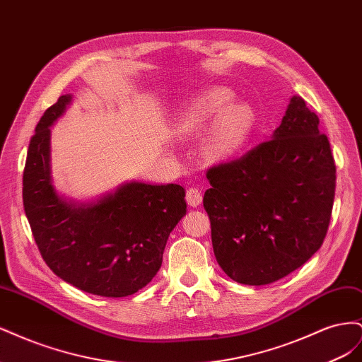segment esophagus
Instances as JSON below:
<instances>
[{
    "label": "esophagus",
    "instance_id": "1",
    "mask_svg": "<svg viewBox=\"0 0 362 362\" xmlns=\"http://www.w3.org/2000/svg\"><path fill=\"white\" fill-rule=\"evenodd\" d=\"M185 199L190 206H198L202 202V192L198 187H190L185 193Z\"/></svg>",
    "mask_w": 362,
    "mask_h": 362
}]
</instances>
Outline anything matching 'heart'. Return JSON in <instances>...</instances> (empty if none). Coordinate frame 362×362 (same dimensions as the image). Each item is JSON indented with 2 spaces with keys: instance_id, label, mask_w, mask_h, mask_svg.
I'll list each match as a JSON object with an SVG mask.
<instances>
[{
  "instance_id": "1",
  "label": "heart",
  "mask_w": 362,
  "mask_h": 362,
  "mask_svg": "<svg viewBox=\"0 0 362 362\" xmlns=\"http://www.w3.org/2000/svg\"><path fill=\"white\" fill-rule=\"evenodd\" d=\"M231 90L213 87L185 105L177 119V131L184 136L199 134L213 121L204 139V152L210 160H223L242 149L254 128V113L246 104H229Z\"/></svg>"
}]
</instances>
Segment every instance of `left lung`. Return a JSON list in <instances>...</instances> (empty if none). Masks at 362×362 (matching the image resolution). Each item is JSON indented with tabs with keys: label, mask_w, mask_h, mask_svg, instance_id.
<instances>
[{
	"label": "left lung",
	"mask_w": 362,
	"mask_h": 362,
	"mask_svg": "<svg viewBox=\"0 0 362 362\" xmlns=\"http://www.w3.org/2000/svg\"><path fill=\"white\" fill-rule=\"evenodd\" d=\"M319 116L293 96L270 140L206 170L204 208L218 266L246 286H266L303 266L331 222L335 163Z\"/></svg>",
	"instance_id": "1"
}]
</instances>
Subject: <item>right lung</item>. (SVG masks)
I'll use <instances>...</instances> for the list:
<instances>
[{
  "mask_svg": "<svg viewBox=\"0 0 362 362\" xmlns=\"http://www.w3.org/2000/svg\"><path fill=\"white\" fill-rule=\"evenodd\" d=\"M69 103L71 95L60 96L30 140L25 216L43 261L59 278L86 293L124 298L157 275L172 229L185 214V190L129 182L90 205L60 198L51 184L49 127Z\"/></svg>",
  "mask_w": 362,
  "mask_h": 362,
  "instance_id": "right-lung-1",
  "label": "right lung"
}]
</instances>
